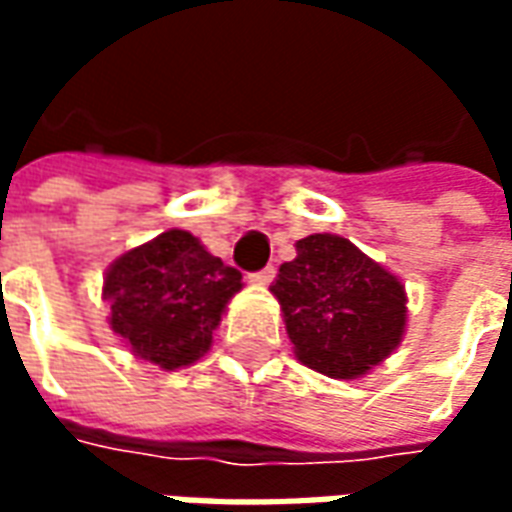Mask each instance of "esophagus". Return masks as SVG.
Wrapping results in <instances>:
<instances>
[{"label": "esophagus", "instance_id": "1", "mask_svg": "<svg viewBox=\"0 0 512 512\" xmlns=\"http://www.w3.org/2000/svg\"><path fill=\"white\" fill-rule=\"evenodd\" d=\"M274 277H277V268L266 266L260 268V271H255V274H249V282H255V285H268Z\"/></svg>", "mask_w": 512, "mask_h": 512}]
</instances>
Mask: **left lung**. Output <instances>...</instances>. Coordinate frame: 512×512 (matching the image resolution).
I'll return each instance as SVG.
<instances>
[{"mask_svg": "<svg viewBox=\"0 0 512 512\" xmlns=\"http://www.w3.org/2000/svg\"><path fill=\"white\" fill-rule=\"evenodd\" d=\"M296 252L271 285L296 354L323 376H365L400 345L406 290L340 235H307Z\"/></svg>", "mask_w": 512, "mask_h": 512, "instance_id": "8db88e82", "label": "left lung"}]
</instances>
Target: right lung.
<instances>
[{"instance_id": "obj_1", "label": "right lung", "mask_w": 512, "mask_h": 512, "mask_svg": "<svg viewBox=\"0 0 512 512\" xmlns=\"http://www.w3.org/2000/svg\"><path fill=\"white\" fill-rule=\"evenodd\" d=\"M241 290V271L224 266L186 230H167L117 257L104 279L112 329L164 370L197 362L211 348L227 301Z\"/></svg>"}]
</instances>
